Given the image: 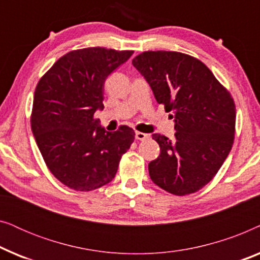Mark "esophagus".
<instances>
[{
  "label": "esophagus",
  "instance_id": "esophagus-1",
  "mask_svg": "<svg viewBox=\"0 0 260 260\" xmlns=\"http://www.w3.org/2000/svg\"><path fill=\"white\" fill-rule=\"evenodd\" d=\"M149 136L147 134H144V133H140V131H136V134H135V138H136V140H138V141H144V140H147Z\"/></svg>",
  "mask_w": 260,
  "mask_h": 260
}]
</instances>
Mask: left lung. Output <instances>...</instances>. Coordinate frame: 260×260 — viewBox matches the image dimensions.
<instances>
[{"label":"left lung","instance_id":"obj_1","mask_svg":"<svg viewBox=\"0 0 260 260\" xmlns=\"http://www.w3.org/2000/svg\"><path fill=\"white\" fill-rule=\"evenodd\" d=\"M133 65L175 122L173 141L152 135L159 156L149 163L150 179L174 195L195 193L215 176L232 149L233 98L204 62L183 53L143 52Z\"/></svg>","mask_w":260,"mask_h":260}]
</instances>
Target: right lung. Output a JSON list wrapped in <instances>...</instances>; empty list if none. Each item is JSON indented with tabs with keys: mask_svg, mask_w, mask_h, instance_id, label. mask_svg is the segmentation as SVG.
<instances>
[{
	"mask_svg": "<svg viewBox=\"0 0 260 260\" xmlns=\"http://www.w3.org/2000/svg\"><path fill=\"white\" fill-rule=\"evenodd\" d=\"M133 51L90 47L61 56L34 92L31 131L51 173L71 189L90 191L115 177L135 140L129 126L106 131L94 119L104 109V83Z\"/></svg>",
	"mask_w": 260,
	"mask_h": 260,
	"instance_id": "right-lung-1",
	"label": "right lung"
}]
</instances>
